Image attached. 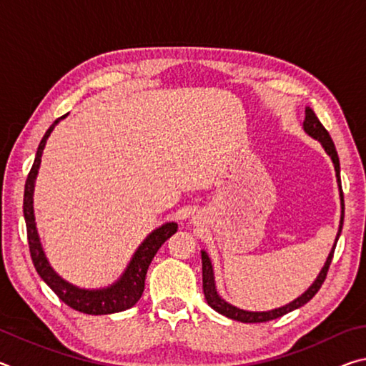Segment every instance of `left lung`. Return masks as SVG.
<instances>
[{
	"label": "left lung",
	"instance_id": "8db88e82",
	"mask_svg": "<svg viewBox=\"0 0 366 366\" xmlns=\"http://www.w3.org/2000/svg\"><path fill=\"white\" fill-rule=\"evenodd\" d=\"M303 131L308 134L310 137L318 140L321 147L325 148V152L327 153V157L331 158L332 164H334V171H336V177H337V185H339V197H340V221H339V229H337V235L336 240H334V245L327 255L325 266L321 268L320 274L317 276V280L313 281L312 286H310L305 292L302 295L297 297L295 300L286 303L280 308L274 310H268V312H250V310H244L239 307H234L231 303L226 302L222 297L218 294V289H216V281H214V271H213V264L212 259H209L208 253L205 250H202V269H203V294H205V299L208 302V305L212 307L216 312L224 315V317L235 320V321H242V323H264V321L269 320H276L286 315L289 312H294V310L300 308L305 305L307 302H310L315 297V294L318 292L321 284L325 282L327 269H330L331 259H332V253L334 249H336V244L339 240V235L342 232V222H344V195H342V189H340V164H339V157L336 152V147H334V142L331 140V135L327 134L326 129L323 127V124L320 122L317 114L313 113V109L307 107L305 108V121H303Z\"/></svg>",
	"mask_w": 366,
	"mask_h": 366
}]
</instances>
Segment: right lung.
Wrapping results in <instances>:
<instances>
[{"mask_svg":"<svg viewBox=\"0 0 366 366\" xmlns=\"http://www.w3.org/2000/svg\"><path fill=\"white\" fill-rule=\"evenodd\" d=\"M66 116H61L59 119L54 121L39 145V150L35 154V161L32 169H30L27 181H26V190H24V218H26L27 224V239H29V249L30 257L36 272L45 281L49 289L56 294L66 305L77 310L86 315H111L119 313L124 310L134 307L135 303L140 300L142 294L145 289V276L147 269L150 266L153 257L157 255L159 247L168 240L172 234L177 232V222H164L159 227L154 229L144 239V242L139 245V249L129 262L127 268L124 269L122 274L117 277V281L109 284L107 287L100 289H85L77 287L61 277L51 264H49L48 258L43 250V245L40 242V235L36 231V222L34 214V190H35V181L39 176L41 154L45 150L46 140L51 135L53 129L58 126L61 119Z\"/></svg>","mask_w":366,"mask_h":366,"instance_id":"right-lung-1","label":"right lung"}]
</instances>
